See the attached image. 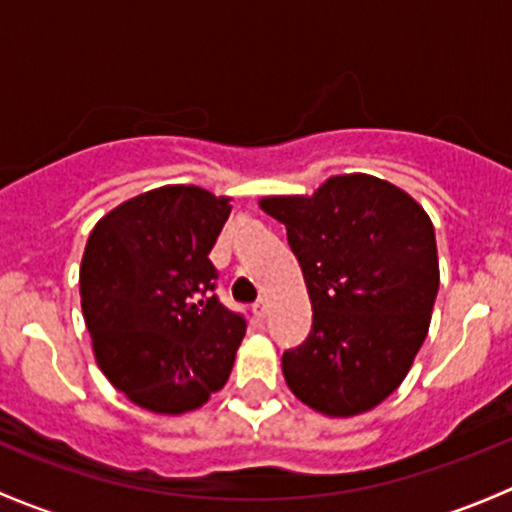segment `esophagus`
Segmentation results:
<instances>
[{
    "instance_id": "esophagus-1",
    "label": "esophagus",
    "mask_w": 512,
    "mask_h": 512,
    "mask_svg": "<svg viewBox=\"0 0 512 512\" xmlns=\"http://www.w3.org/2000/svg\"><path fill=\"white\" fill-rule=\"evenodd\" d=\"M251 313H254L256 320L266 318V300H258V303H254V308H251Z\"/></svg>"
}]
</instances>
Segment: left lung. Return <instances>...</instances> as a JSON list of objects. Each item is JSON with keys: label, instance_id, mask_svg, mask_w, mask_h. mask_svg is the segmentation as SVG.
<instances>
[{"label": "left lung", "instance_id": "1", "mask_svg": "<svg viewBox=\"0 0 512 512\" xmlns=\"http://www.w3.org/2000/svg\"><path fill=\"white\" fill-rule=\"evenodd\" d=\"M258 204L286 224L313 305L310 335L283 352L288 387L320 414L370 412L402 384L429 333L439 293L429 214L372 175Z\"/></svg>", "mask_w": 512, "mask_h": 512}]
</instances>
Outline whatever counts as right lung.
Returning a JSON list of instances; mask_svg holds the SVG:
<instances>
[{"label":"right lung","instance_id":"obj_1","mask_svg":"<svg viewBox=\"0 0 512 512\" xmlns=\"http://www.w3.org/2000/svg\"><path fill=\"white\" fill-rule=\"evenodd\" d=\"M229 214V197L167 184L115 207L88 236L81 308L96 362L142 409L192 412L229 379L246 320L219 303L209 261Z\"/></svg>","mask_w":512,"mask_h":512}]
</instances>
